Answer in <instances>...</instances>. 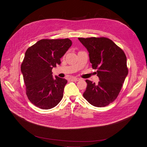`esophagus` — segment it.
I'll return each mask as SVG.
<instances>
[{
    "label": "esophagus",
    "mask_w": 147,
    "mask_h": 147,
    "mask_svg": "<svg viewBox=\"0 0 147 147\" xmlns=\"http://www.w3.org/2000/svg\"><path fill=\"white\" fill-rule=\"evenodd\" d=\"M80 80V79L79 78H73L71 79V81H73V82H77V81H79Z\"/></svg>",
    "instance_id": "obj_1"
}]
</instances>
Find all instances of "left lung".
Segmentation results:
<instances>
[{"label": "left lung", "instance_id": "8db88e82", "mask_svg": "<svg viewBox=\"0 0 147 147\" xmlns=\"http://www.w3.org/2000/svg\"><path fill=\"white\" fill-rule=\"evenodd\" d=\"M88 52L92 68L99 82L86 80L83 97L92 105L102 107L117 98L128 74L127 58L123 51L106 37L78 38Z\"/></svg>", "mask_w": 147, "mask_h": 147}]
</instances>
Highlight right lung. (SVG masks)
Returning a JSON list of instances; mask_svg holds the SVG:
<instances>
[{
    "label": "right lung",
    "mask_w": 147,
    "mask_h": 147,
    "mask_svg": "<svg viewBox=\"0 0 147 147\" xmlns=\"http://www.w3.org/2000/svg\"><path fill=\"white\" fill-rule=\"evenodd\" d=\"M72 45L69 38L42 39L28 48L21 70L30 101L48 110L57 106L63 97L65 79L53 77L52 69L61 64L60 59Z\"/></svg>",
    "instance_id": "right-lung-1"
}]
</instances>
